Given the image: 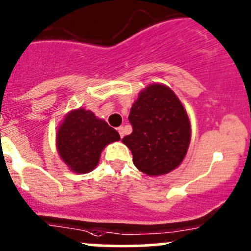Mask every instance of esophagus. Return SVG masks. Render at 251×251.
I'll use <instances>...</instances> for the list:
<instances>
[{"label":"esophagus","mask_w":251,"mask_h":251,"mask_svg":"<svg viewBox=\"0 0 251 251\" xmlns=\"http://www.w3.org/2000/svg\"><path fill=\"white\" fill-rule=\"evenodd\" d=\"M118 133H120V136H121V139H122L123 136H125V126H118Z\"/></svg>","instance_id":"obj_1"}]
</instances>
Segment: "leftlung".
I'll list each match as a JSON object with an SVG mask.
<instances>
[{
    "label": "left lung",
    "mask_w": 251,
    "mask_h": 251,
    "mask_svg": "<svg viewBox=\"0 0 251 251\" xmlns=\"http://www.w3.org/2000/svg\"><path fill=\"white\" fill-rule=\"evenodd\" d=\"M133 133L122 142L140 171L159 176L176 169L190 142V122L177 96L164 85L148 86L129 114Z\"/></svg>",
    "instance_id": "left-lung-1"
}]
</instances>
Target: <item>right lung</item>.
Listing matches in <instances>:
<instances>
[{
    "label": "right lung",
    "instance_id": "obj_1",
    "mask_svg": "<svg viewBox=\"0 0 251 251\" xmlns=\"http://www.w3.org/2000/svg\"><path fill=\"white\" fill-rule=\"evenodd\" d=\"M120 134L90 110L69 112L57 133V150L64 163L76 174H87L98 165L106 145L118 141Z\"/></svg>",
    "mask_w": 251,
    "mask_h": 251
}]
</instances>
